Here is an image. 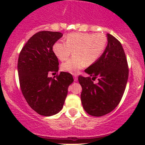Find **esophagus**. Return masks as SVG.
Instances as JSON below:
<instances>
[{
    "mask_svg": "<svg viewBox=\"0 0 145 145\" xmlns=\"http://www.w3.org/2000/svg\"><path fill=\"white\" fill-rule=\"evenodd\" d=\"M73 76H74V81H76L77 79H78V77H77V75L76 74H73Z\"/></svg>",
    "mask_w": 145,
    "mask_h": 145,
    "instance_id": "1",
    "label": "esophagus"
}]
</instances>
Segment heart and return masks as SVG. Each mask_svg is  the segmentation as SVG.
Listing matches in <instances>:
<instances>
[{"instance_id":"heart-1","label":"heart","mask_w":145,"mask_h":145,"mask_svg":"<svg viewBox=\"0 0 145 145\" xmlns=\"http://www.w3.org/2000/svg\"><path fill=\"white\" fill-rule=\"evenodd\" d=\"M66 43L57 41L52 50L57 57L64 61L71 53L74 55L61 66L66 72L76 73L85 65H91L100 58L106 47L107 39L101 33H71L65 37Z\"/></svg>"}]
</instances>
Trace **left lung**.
I'll use <instances>...</instances> for the list:
<instances>
[{
    "instance_id": "obj_1",
    "label": "left lung",
    "mask_w": 145,
    "mask_h": 145,
    "mask_svg": "<svg viewBox=\"0 0 145 145\" xmlns=\"http://www.w3.org/2000/svg\"><path fill=\"white\" fill-rule=\"evenodd\" d=\"M107 41L100 57L85 70L89 76H78L82 105L93 116L107 114L118 106L128 78V62L122 45L109 33ZM96 78L99 82L94 84Z\"/></svg>"
}]
</instances>
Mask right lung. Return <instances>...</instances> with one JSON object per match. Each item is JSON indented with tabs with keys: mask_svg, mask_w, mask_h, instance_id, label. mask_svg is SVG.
Returning a JSON list of instances; mask_svg holds the SVG:
<instances>
[{
	"mask_svg": "<svg viewBox=\"0 0 145 145\" xmlns=\"http://www.w3.org/2000/svg\"><path fill=\"white\" fill-rule=\"evenodd\" d=\"M62 36L57 31L38 32L29 39L19 55L22 93L30 107L42 116H52L62 110L69 86L74 81L68 72L61 71L56 78L48 76L59 70L52 46Z\"/></svg>",
	"mask_w": 145,
	"mask_h": 145,
	"instance_id": "obj_1",
	"label": "right lung"
}]
</instances>
